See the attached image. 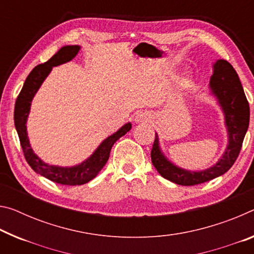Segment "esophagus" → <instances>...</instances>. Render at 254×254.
<instances>
[{"label":"esophagus","instance_id":"1","mask_svg":"<svg viewBox=\"0 0 254 254\" xmlns=\"http://www.w3.org/2000/svg\"><path fill=\"white\" fill-rule=\"evenodd\" d=\"M152 116L149 112H139L134 116L135 123H149L151 122Z\"/></svg>","mask_w":254,"mask_h":254}]
</instances>
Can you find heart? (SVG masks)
<instances>
[{
    "label": "heart",
    "mask_w": 254,
    "mask_h": 254,
    "mask_svg": "<svg viewBox=\"0 0 254 254\" xmlns=\"http://www.w3.org/2000/svg\"><path fill=\"white\" fill-rule=\"evenodd\" d=\"M193 87V81L190 78H187L182 80L179 84V90L182 92V94H185V92L190 91Z\"/></svg>",
    "instance_id": "heart-1"
}]
</instances>
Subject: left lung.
Wrapping results in <instances>:
<instances>
[{"instance_id":"1","label":"left lung","mask_w":254,"mask_h":254,"mask_svg":"<svg viewBox=\"0 0 254 254\" xmlns=\"http://www.w3.org/2000/svg\"><path fill=\"white\" fill-rule=\"evenodd\" d=\"M209 90L224 115V124L227 132L226 148L220 158L206 170H185L165 156L160 147L158 133L156 132L151 149V162L157 172L173 183L195 185L218 178L233 166L242 148L250 122V107L239 75L231 63L225 60H217L212 64Z\"/></svg>"}]
</instances>
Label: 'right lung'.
<instances>
[{"instance_id":"obj_1","label":"right lung","mask_w":254,"mask_h":254,"mask_svg":"<svg viewBox=\"0 0 254 254\" xmlns=\"http://www.w3.org/2000/svg\"><path fill=\"white\" fill-rule=\"evenodd\" d=\"M80 48L81 46L79 45L63 46L47 62L35 66L27 76L14 106V126L27 163L36 173L44 178L63 185H81L95 179L107 163L113 144L132 127L130 122L126 123L115 133L104 139L87 159L73 166H59V165L47 164L35 154L27 132V120L29 116L31 102L53 67L72 61L79 53Z\"/></svg>"}]
</instances>
